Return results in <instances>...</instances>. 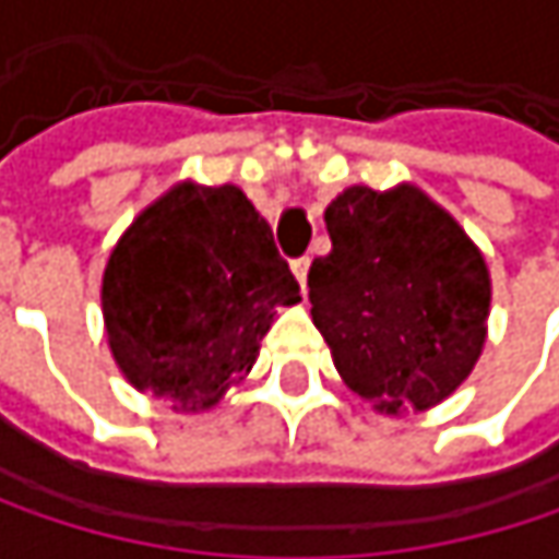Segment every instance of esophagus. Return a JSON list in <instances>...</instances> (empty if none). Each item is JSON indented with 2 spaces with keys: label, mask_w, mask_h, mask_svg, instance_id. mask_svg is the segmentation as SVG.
<instances>
[{
  "label": "esophagus",
  "mask_w": 559,
  "mask_h": 559,
  "mask_svg": "<svg viewBox=\"0 0 559 559\" xmlns=\"http://www.w3.org/2000/svg\"><path fill=\"white\" fill-rule=\"evenodd\" d=\"M290 272H294V278L300 281V287H307V272H310V259L304 255V259H294L290 262Z\"/></svg>",
  "instance_id": "34e87169"
}]
</instances>
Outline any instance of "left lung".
Returning <instances> with one entry per match:
<instances>
[{"mask_svg": "<svg viewBox=\"0 0 559 559\" xmlns=\"http://www.w3.org/2000/svg\"><path fill=\"white\" fill-rule=\"evenodd\" d=\"M310 313L343 382L385 414L460 389L486 346L492 281L463 226L424 190L349 187L323 213Z\"/></svg>", "mask_w": 559, "mask_h": 559, "instance_id": "1", "label": "left lung"}]
</instances>
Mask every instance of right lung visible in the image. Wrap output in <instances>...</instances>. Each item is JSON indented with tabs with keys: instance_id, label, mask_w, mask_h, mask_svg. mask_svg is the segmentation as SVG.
Wrapping results in <instances>:
<instances>
[{
	"instance_id": "1",
	"label": "right lung",
	"mask_w": 559,
	"mask_h": 559,
	"mask_svg": "<svg viewBox=\"0 0 559 559\" xmlns=\"http://www.w3.org/2000/svg\"><path fill=\"white\" fill-rule=\"evenodd\" d=\"M297 300L272 226L233 183L170 187L122 233L103 272L116 366L177 411H206L242 382L275 307Z\"/></svg>"
}]
</instances>
